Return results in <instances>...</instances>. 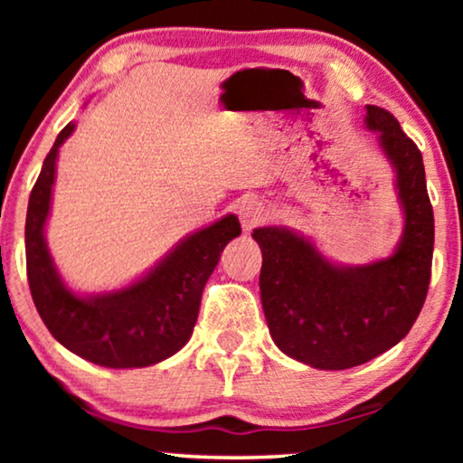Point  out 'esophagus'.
Listing matches in <instances>:
<instances>
[{"instance_id": "34e87169", "label": "esophagus", "mask_w": 463, "mask_h": 463, "mask_svg": "<svg viewBox=\"0 0 463 463\" xmlns=\"http://www.w3.org/2000/svg\"><path fill=\"white\" fill-rule=\"evenodd\" d=\"M268 217H269L268 206L259 200H249L240 206V221H242V227L246 232H250L252 227L265 223Z\"/></svg>"}]
</instances>
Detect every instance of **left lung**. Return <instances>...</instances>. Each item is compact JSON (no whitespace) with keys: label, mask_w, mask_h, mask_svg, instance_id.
<instances>
[{"label":"left lung","mask_w":463,"mask_h":463,"mask_svg":"<svg viewBox=\"0 0 463 463\" xmlns=\"http://www.w3.org/2000/svg\"><path fill=\"white\" fill-rule=\"evenodd\" d=\"M366 126L396 170L404 232L394 255L341 268L282 227L252 232L263 252L259 287L271 339L314 369H350L396 345L420 316L432 276L434 213L421 151L382 107L366 105Z\"/></svg>","instance_id":"1"}]
</instances>
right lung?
<instances>
[{
  "instance_id": "right-lung-1",
  "label": "right lung",
  "mask_w": 463,
  "mask_h": 463,
  "mask_svg": "<svg viewBox=\"0 0 463 463\" xmlns=\"http://www.w3.org/2000/svg\"><path fill=\"white\" fill-rule=\"evenodd\" d=\"M73 128L67 124L59 132L29 195L24 249L31 297L52 337L78 356L111 369L156 364L192 337L204 284L225 244L240 236L242 227L238 217L227 214L183 240L143 280L86 299L73 295L59 278L43 240L56 156Z\"/></svg>"
}]
</instances>
